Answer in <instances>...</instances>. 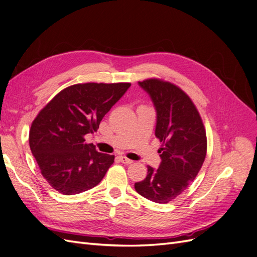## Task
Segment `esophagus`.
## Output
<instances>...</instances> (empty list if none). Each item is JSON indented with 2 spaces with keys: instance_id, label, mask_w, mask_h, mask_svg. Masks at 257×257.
Masks as SVG:
<instances>
[{
  "instance_id": "esophagus-1",
  "label": "esophagus",
  "mask_w": 257,
  "mask_h": 257,
  "mask_svg": "<svg viewBox=\"0 0 257 257\" xmlns=\"http://www.w3.org/2000/svg\"><path fill=\"white\" fill-rule=\"evenodd\" d=\"M119 161L121 162V163H123V164H132V163H133V161L132 160H130V159H127V158H125V157H119Z\"/></svg>"
}]
</instances>
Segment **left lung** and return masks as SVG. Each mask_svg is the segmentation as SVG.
I'll return each instance as SVG.
<instances>
[{
    "label": "left lung",
    "mask_w": 257,
    "mask_h": 257,
    "mask_svg": "<svg viewBox=\"0 0 257 257\" xmlns=\"http://www.w3.org/2000/svg\"><path fill=\"white\" fill-rule=\"evenodd\" d=\"M138 83L157 109L155 136L162 143V162L158 169L148 166L147 177L135 183V190L147 199L167 204L186 190L203 166L206 130L196 106L178 85L159 78Z\"/></svg>",
    "instance_id": "1"
}]
</instances>
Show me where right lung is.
Here are the masks:
<instances>
[{
    "label": "right lung",
    "instance_id": "obj_1",
    "mask_svg": "<svg viewBox=\"0 0 257 257\" xmlns=\"http://www.w3.org/2000/svg\"><path fill=\"white\" fill-rule=\"evenodd\" d=\"M130 82H85L60 91L38 112L30 128L29 144L43 177L64 195L96 186L114 162L97 152L85 135L97 131Z\"/></svg>",
    "mask_w": 257,
    "mask_h": 257
}]
</instances>
